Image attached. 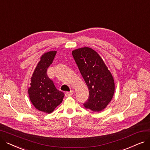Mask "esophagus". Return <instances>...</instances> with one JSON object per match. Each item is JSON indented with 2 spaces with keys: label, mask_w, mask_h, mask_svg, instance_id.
<instances>
[{
  "label": "esophagus",
  "mask_w": 150,
  "mask_h": 150,
  "mask_svg": "<svg viewBox=\"0 0 150 150\" xmlns=\"http://www.w3.org/2000/svg\"><path fill=\"white\" fill-rule=\"evenodd\" d=\"M73 95V91H70V92H66L65 93V96L66 97H70Z\"/></svg>",
  "instance_id": "1"
}]
</instances>
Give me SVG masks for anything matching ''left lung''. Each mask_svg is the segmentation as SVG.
Here are the masks:
<instances>
[{
	"label": "left lung",
	"instance_id": "obj_1",
	"mask_svg": "<svg viewBox=\"0 0 150 150\" xmlns=\"http://www.w3.org/2000/svg\"><path fill=\"white\" fill-rule=\"evenodd\" d=\"M72 53L89 89V98L84 106L93 112H100L113 97V76L100 55L91 48L83 47L74 50Z\"/></svg>",
	"mask_w": 150,
	"mask_h": 150
}]
</instances>
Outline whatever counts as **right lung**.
I'll return each mask as SVG.
<instances>
[{"label": "right lung", "mask_w": 150, "mask_h": 150, "mask_svg": "<svg viewBox=\"0 0 150 150\" xmlns=\"http://www.w3.org/2000/svg\"><path fill=\"white\" fill-rule=\"evenodd\" d=\"M57 51L42 55L41 60L31 78L28 92L30 101L39 111L50 114L62 102L64 93L58 91L47 74V69L53 62Z\"/></svg>", "instance_id": "1"}]
</instances>
